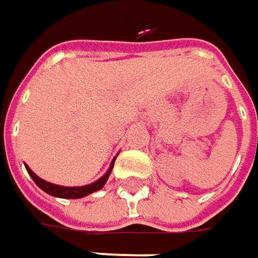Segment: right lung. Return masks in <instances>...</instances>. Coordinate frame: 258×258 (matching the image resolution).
<instances>
[{
    "label": "right lung",
    "instance_id": "add662e5",
    "mask_svg": "<svg viewBox=\"0 0 258 258\" xmlns=\"http://www.w3.org/2000/svg\"><path fill=\"white\" fill-rule=\"evenodd\" d=\"M113 165H114V161L111 162V166L110 169L107 171L104 176H101L99 180H96L94 183H90V185H86V186H79V188H68V186H59V185H53L50 182H46V180L41 179L36 173H33L31 171L29 166H26V171L31 175V178L33 179V182L42 189L45 190L46 194L52 196H57V198H64V199H79V198H83V196H87L101 189L104 185H106L107 179L111 173V169H113Z\"/></svg>",
    "mask_w": 258,
    "mask_h": 258
}]
</instances>
